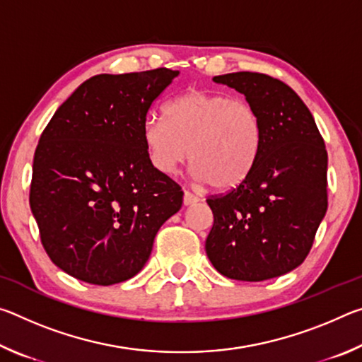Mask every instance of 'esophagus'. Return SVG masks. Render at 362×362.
Returning a JSON list of instances; mask_svg holds the SVG:
<instances>
[{
	"label": "esophagus",
	"mask_w": 362,
	"mask_h": 362,
	"mask_svg": "<svg viewBox=\"0 0 362 362\" xmlns=\"http://www.w3.org/2000/svg\"><path fill=\"white\" fill-rule=\"evenodd\" d=\"M199 201V198L198 196H194L193 193H189V192H185L183 193V204L185 206H193V204H196Z\"/></svg>",
	"instance_id": "obj_1"
}]
</instances>
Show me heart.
<instances>
[{"label":"heart","instance_id":"obj_1","mask_svg":"<svg viewBox=\"0 0 362 362\" xmlns=\"http://www.w3.org/2000/svg\"><path fill=\"white\" fill-rule=\"evenodd\" d=\"M146 155L159 174L173 175L189 159L193 177L230 192L252 173L262 148V121L247 100L189 89L169 103L164 121L142 131Z\"/></svg>","mask_w":362,"mask_h":362}]
</instances>
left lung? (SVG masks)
<instances>
[{
    "mask_svg": "<svg viewBox=\"0 0 362 362\" xmlns=\"http://www.w3.org/2000/svg\"><path fill=\"white\" fill-rule=\"evenodd\" d=\"M212 79L254 105L263 139L244 183L207 199L214 225L206 254L230 279L257 283L281 276L306 259L326 216V145L313 115L286 83L252 71Z\"/></svg>",
    "mask_w": 362,
    "mask_h": 362,
    "instance_id": "obj_1",
    "label": "left lung"
}]
</instances>
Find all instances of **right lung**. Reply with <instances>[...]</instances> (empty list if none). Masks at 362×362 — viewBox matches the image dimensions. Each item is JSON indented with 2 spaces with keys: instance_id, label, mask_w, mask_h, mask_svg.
Instances as JSON below:
<instances>
[{
  "instance_id": "1",
  "label": "right lung",
  "mask_w": 362,
  "mask_h": 362,
  "mask_svg": "<svg viewBox=\"0 0 362 362\" xmlns=\"http://www.w3.org/2000/svg\"><path fill=\"white\" fill-rule=\"evenodd\" d=\"M177 70L97 75L66 99L33 158L30 207L42 247L79 281H127L148 260L183 192L146 155V113Z\"/></svg>"
}]
</instances>
